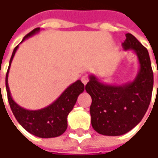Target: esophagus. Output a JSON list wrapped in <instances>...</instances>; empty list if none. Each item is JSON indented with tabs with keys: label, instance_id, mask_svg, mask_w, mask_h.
Masks as SVG:
<instances>
[{
	"label": "esophagus",
	"instance_id": "obj_1",
	"mask_svg": "<svg viewBox=\"0 0 158 158\" xmlns=\"http://www.w3.org/2000/svg\"><path fill=\"white\" fill-rule=\"evenodd\" d=\"M81 81H82V82L83 83V84H84V85H86V84H87V82H89L88 76H82V79H81Z\"/></svg>",
	"mask_w": 158,
	"mask_h": 158
}]
</instances>
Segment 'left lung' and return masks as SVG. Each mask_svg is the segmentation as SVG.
<instances>
[{
    "label": "left lung",
    "instance_id": "8db88e82",
    "mask_svg": "<svg viewBox=\"0 0 158 158\" xmlns=\"http://www.w3.org/2000/svg\"><path fill=\"white\" fill-rule=\"evenodd\" d=\"M122 46L125 51L136 54L140 68L135 80L112 85L90 75L85 86L92 99V127L103 135H122L132 130L143 119L151 100L154 77L148 50L130 33L126 34Z\"/></svg>",
    "mask_w": 158,
    "mask_h": 158
}]
</instances>
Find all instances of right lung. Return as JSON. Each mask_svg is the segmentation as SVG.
I'll use <instances>...</instances> for the list:
<instances>
[{
  "instance_id": "add662e5",
  "label": "right lung",
  "mask_w": 158,
  "mask_h": 158,
  "mask_svg": "<svg viewBox=\"0 0 158 158\" xmlns=\"http://www.w3.org/2000/svg\"><path fill=\"white\" fill-rule=\"evenodd\" d=\"M40 28H36L28 33L22 40H24L38 33ZM21 42V43H22ZM18 48L16 46L12 52L9 65L6 75V89L8 94L9 106L14 116L22 127L33 135L40 138H52L61 135L68 127V115L76 105L78 96L83 92L84 84L80 80L72 83L66 89L51 105L39 110H27L17 105L13 100L8 83L9 71L12 60Z\"/></svg>"
}]
</instances>
